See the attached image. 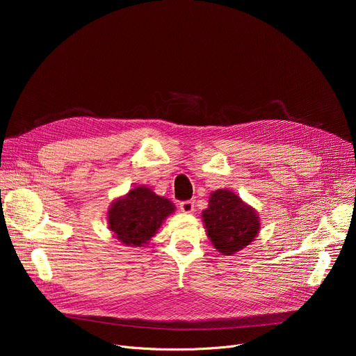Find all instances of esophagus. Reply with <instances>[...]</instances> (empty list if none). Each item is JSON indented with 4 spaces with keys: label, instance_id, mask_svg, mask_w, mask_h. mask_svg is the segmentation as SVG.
<instances>
[{
    "label": "esophagus",
    "instance_id": "34e87169",
    "mask_svg": "<svg viewBox=\"0 0 356 356\" xmlns=\"http://www.w3.org/2000/svg\"><path fill=\"white\" fill-rule=\"evenodd\" d=\"M180 209L184 213H193L195 212V202L193 200H184L180 203Z\"/></svg>",
    "mask_w": 356,
    "mask_h": 356
}]
</instances>
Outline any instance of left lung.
<instances>
[{
	"label": "left lung",
	"instance_id": "8db88e82",
	"mask_svg": "<svg viewBox=\"0 0 356 356\" xmlns=\"http://www.w3.org/2000/svg\"><path fill=\"white\" fill-rule=\"evenodd\" d=\"M208 208L202 212L207 235L222 255H234L258 236L261 220L257 211L228 189L211 193Z\"/></svg>",
	"mask_w": 356,
	"mask_h": 356
}]
</instances>
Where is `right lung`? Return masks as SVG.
Listing matches in <instances>:
<instances>
[{"mask_svg": "<svg viewBox=\"0 0 356 356\" xmlns=\"http://www.w3.org/2000/svg\"><path fill=\"white\" fill-rule=\"evenodd\" d=\"M176 211L175 203L147 186H136L109 204L108 228L125 247H145L161 223Z\"/></svg>", "mask_w": 356, "mask_h": 356, "instance_id": "right-lung-1", "label": "right lung"}]
</instances>
